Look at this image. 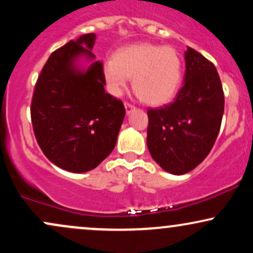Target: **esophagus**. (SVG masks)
I'll use <instances>...</instances> for the list:
<instances>
[{"label":"esophagus","mask_w":253,"mask_h":253,"mask_svg":"<svg viewBox=\"0 0 253 253\" xmlns=\"http://www.w3.org/2000/svg\"><path fill=\"white\" fill-rule=\"evenodd\" d=\"M125 108H126V113H127V114H129V113L132 112V110L135 109V107L133 106V104L128 103V102H125Z\"/></svg>","instance_id":"34e87169"}]
</instances>
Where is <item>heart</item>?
<instances>
[{"instance_id": "heart-1", "label": "heart", "mask_w": 253, "mask_h": 253, "mask_svg": "<svg viewBox=\"0 0 253 253\" xmlns=\"http://www.w3.org/2000/svg\"><path fill=\"white\" fill-rule=\"evenodd\" d=\"M103 76L113 95L123 94L128 78L139 97L150 106L169 103L182 81V60L171 46L132 43L103 63Z\"/></svg>"}]
</instances>
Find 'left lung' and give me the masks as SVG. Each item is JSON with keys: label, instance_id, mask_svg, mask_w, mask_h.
<instances>
[{"label": "left lung", "instance_id": "obj_1", "mask_svg": "<svg viewBox=\"0 0 253 253\" xmlns=\"http://www.w3.org/2000/svg\"><path fill=\"white\" fill-rule=\"evenodd\" d=\"M184 59V84L175 101L147 110V149L156 163L172 175L189 172L208 156L219 134L225 106L214 64L191 47Z\"/></svg>", "mask_w": 253, "mask_h": 253}]
</instances>
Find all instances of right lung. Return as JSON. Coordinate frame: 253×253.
<instances>
[{
    "instance_id": "obj_1",
    "label": "right lung",
    "mask_w": 253,
    "mask_h": 253,
    "mask_svg": "<svg viewBox=\"0 0 253 253\" xmlns=\"http://www.w3.org/2000/svg\"><path fill=\"white\" fill-rule=\"evenodd\" d=\"M96 34H83L51 54L31 104L34 134L60 169L82 173L97 167L117 144L124 103L106 92L103 65L92 54ZM81 59L91 61L88 68Z\"/></svg>"
}]
</instances>
